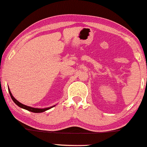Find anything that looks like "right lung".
Wrapping results in <instances>:
<instances>
[{"instance_id": "obj_1", "label": "right lung", "mask_w": 147, "mask_h": 147, "mask_svg": "<svg viewBox=\"0 0 147 147\" xmlns=\"http://www.w3.org/2000/svg\"><path fill=\"white\" fill-rule=\"evenodd\" d=\"M8 91H9V94H10V95H11V98H12V100L14 101V103H15V104H16V105H18V107H21V108L24 109L28 110V111H31V112H34V113L43 112V111H46V110L50 109L51 108H52V107H50V108H46V109H37V108H33V107H28V106L24 105V104H21V103H20L18 101H17V100L16 99V98H14L12 94H11V91H10L9 89H8Z\"/></svg>"}]
</instances>
